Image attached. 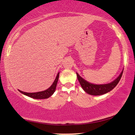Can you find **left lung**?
I'll return each instance as SVG.
<instances>
[{
  "mask_svg": "<svg viewBox=\"0 0 135 135\" xmlns=\"http://www.w3.org/2000/svg\"><path fill=\"white\" fill-rule=\"evenodd\" d=\"M122 74L123 71L122 72L119 76L115 80H114L113 82L110 83V84L104 85H95L86 82V80L82 79L77 73V77L79 82H80V85L82 86V88L86 93L91 95L97 96L103 95V94H105L109 91H111L114 88H115V86L118 84V83L119 82L122 77Z\"/></svg>",
  "mask_w": 135,
  "mask_h": 135,
  "instance_id": "8db88e82",
  "label": "left lung"
}]
</instances>
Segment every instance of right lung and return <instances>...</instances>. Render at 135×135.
<instances>
[{
    "instance_id": "obj_1",
    "label": "right lung",
    "mask_w": 135,
    "mask_h": 135,
    "mask_svg": "<svg viewBox=\"0 0 135 135\" xmlns=\"http://www.w3.org/2000/svg\"><path fill=\"white\" fill-rule=\"evenodd\" d=\"M59 74L60 73H58L56 75V79L54 81V82L53 83V84L51 85V86L49 88H48L47 90H45V91H39V92H36V93H26V92L22 91L21 90H19L20 92H21V93L24 94V95L27 96L31 98L34 99H46L51 97L53 95L56 89L57 82H58V78H59Z\"/></svg>"
}]
</instances>
